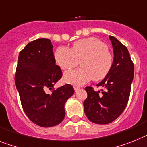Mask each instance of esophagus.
I'll list each match as a JSON object with an SVG mask.
<instances>
[{"label": "esophagus", "mask_w": 147, "mask_h": 147, "mask_svg": "<svg viewBox=\"0 0 147 147\" xmlns=\"http://www.w3.org/2000/svg\"><path fill=\"white\" fill-rule=\"evenodd\" d=\"M74 91H75V92H77V91H78L79 89H80V87H78V86H74Z\"/></svg>", "instance_id": "esophagus-1"}]
</instances>
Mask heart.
I'll return each mask as SVG.
<instances>
[{
    "mask_svg": "<svg viewBox=\"0 0 147 147\" xmlns=\"http://www.w3.org/2000/svg\"><path fill=\"white\" fill-rule=\"evenodd\" d=\"M55 62L64 71L78 65L81 66L65 74L66 82L81 86L92 78L100 81L110 73L113 64V58L107 49V45L97 37L81 39L73 43L71 49L60 47L54 54Z\"/></svg>",
    "mask_w": 147,
    "mask_h": 147,
    "instance_id": "1",
    "label": "heart"
}]
</instances>
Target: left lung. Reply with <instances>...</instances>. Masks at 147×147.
<instances>
[{
  "mask_svg": "<svg viewBox=\"0 0 147 147\" xmlns=\"http://www.w3.org/2000/svg\"><path fill=\"white\" fill-rule=\"evenodd\" d=\"M109 37L113 48V64L108 75L97 85L105 90L100 92L86 87L88 96L83 103L87 118L100 125L112 122L124 111L134 78V64L128 49L116 37Z\"/></svg>",
  "mask_w": 147,
  "mask_h": 147,
  "instance_id": "1",
  "label": "left lung"
}]
</instances>
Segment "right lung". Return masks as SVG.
I'll return each instance as SVG.
<instances>
[{"mask_svg": "<svg viewBox=\"0 0 147 147\" xmlns=\"http://www.w3.org/2000/svg\"><path fill=\"white\" fill-rule=\"evenodd\" d=\"M49 39H37L19 53L15 82L22 106L31 122L41 127H53L62 122L65 104L74 93L70 84L54 89L62 72L55 65ZM47 88L52 93L47 94Z\"/></svg>", "mask_w": 147, "mask_h": 147, "instance_id": "1", "label": "right lung"}]
</instances>
